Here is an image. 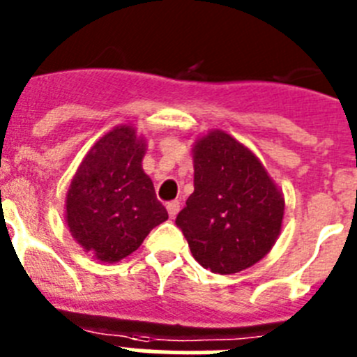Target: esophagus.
Instances as JSON below:
<instances>
[{
    "label": "esophagus",
    "instance_id": "obj_1",
    "mask_svg": "<svg viewBox=\"0 0 357 357\" xmlns=\"http://www.w3.org/2000/svg\"><path fill=\"white\" fill-rule=\"evenodd\" d=\"M166 208H168L169 218H175V215L178 214V211H181V202H176V200L169 202V204L166 205Z\"/></svg>",
    "mask_w": 357,
    "mask_h": 357
}]
</instances>
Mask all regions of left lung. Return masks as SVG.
Here are the masks:
<instances>
[{"label":"left lung","instance_id":"left-lung-1","mask_svg":"<svg viewBox=\"0 0 357 357\" xmlns=\"http://www.w3.org/2000/svg\"><path fill=\"white\" fill-rule=\"evenodd\" d=\"M192 162L195 192L175 223L195 260L218 274L255 266L281 231V191L258 157L225 130L196 139Z\"/></svg>","mask_w":357,"mask_h":357}]
</instances>
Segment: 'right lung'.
Masks as SVG:
<instances>
[{"label": "right lung", "instance_id": "right-lung-1", "mask_svg": "<svg viewBox=\"0 0 357 357\" xmlns=\"http://www.w3.org/2000/svg\"><path fill=\"white\" fill-rule=\"evenodd\" d=\"M143 155L145 139L119 126L91 146L72 178L65 219L72 237L97 260H122L168 219L142 168Z\"/></svg>", "mask_w": 357, "mask_h": 357}]
</instances>
